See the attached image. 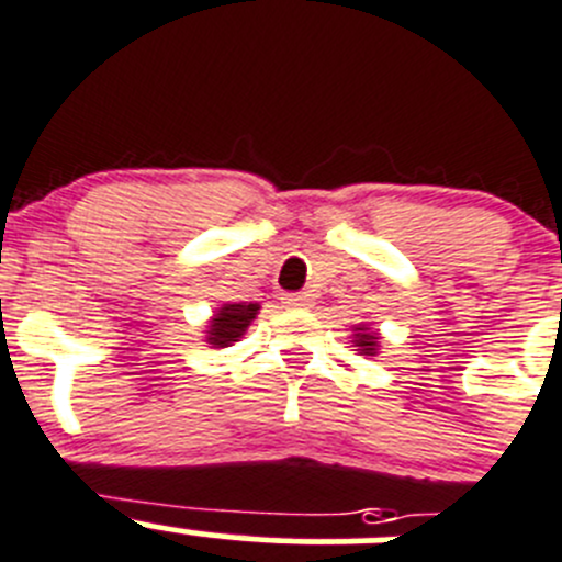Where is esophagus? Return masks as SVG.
<instances>
[{"label": "esophagus", "instance_id": "esophagus-1", "mask_svg": "<svg viewBox=\"0 0 562 562\" xmlns=\"http://www.w3.org/2000/svg\"><path fill=\"white\" fill-rule=\"evenodd\" d=\"M285 304H288V307H296V310L310 307V304H313V293H307V291H302V293H288Z\"/></svg>", "mask_w": 562, "mask_h": 562}]
</instances>
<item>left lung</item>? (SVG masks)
I'll use <instances>...</instances> for the list:
<instances>
[{
    "instance_id": "8db88e82",
    "label": "left lung",
    "mask_w": 562,
    "mask_h": 562,
    "mask_svg": "<svg viewBox=\"0 0 562 562\" xmlns=\"http://www.w3.org/2000/svg\"><path fill=\"white\" fill-rule=\"evenodd\" d=\"M375 340H379V337L375 335H364V331H357V346H359V351H364V353H375Z\"/></svg>"
}]
</instances>
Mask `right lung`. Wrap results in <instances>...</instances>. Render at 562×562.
<instances>
[{"instance_id": "1", "label": "right lung", "mask_w": 562, "mask_h": 562, "mask_svg": "<svg viewBox=\"0 0 562 562\" xmlns=\"http://www.w3.org/2000/svg\"><path fill=\"white\" fill-rule=\"evenodd\" d=\"M258 304H225V307L216 313V318L211 321V331H209V342H214V346H231V342H236L238 337L247 331L249 321L255 318V313H258Z\"/></svg>"}]
</instances>
